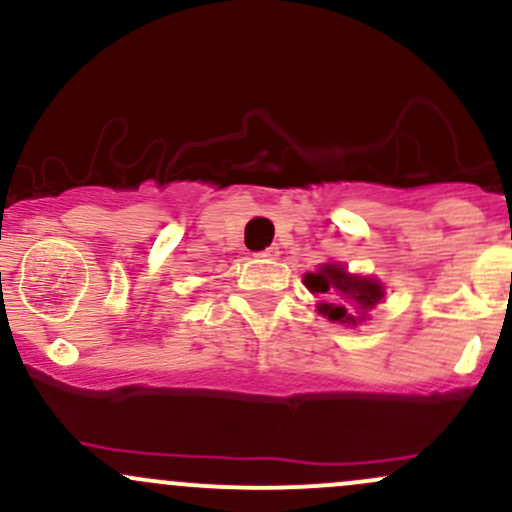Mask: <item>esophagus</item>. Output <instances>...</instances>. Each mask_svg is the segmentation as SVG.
I'll list each match as a JSON object with an SVG mask.
<instances>
[{
  "label": "esophagus",
  "mask_w": 512,
  "mask_h": 512,
  "mask_svg": "<svg viewBox=\"0 0 512 512\" xmlns=\"http://www.w3.org/2000/svg\"><path fill=\"white\" fill-rule=\"evenodd\" d=\"M280 254L278 251V246H268V249H263V251H258V258H276Z\"/></svg>",
  "instance_id": "34e87169"
}]
</instances>
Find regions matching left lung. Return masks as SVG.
I'll use <instances>...</instances> for the list:
<instances>
[{
  "label": "left lung",
  "mask_w": 512,
  "mask_h": 512,
  "mask_svg": "<svg viewBox=\"0 0 512 512\" xmlns=\"http://www.w3.org/2000/svg\"><path fill=\"white\" fill-rule=\"evenodd\" d=\"M305 285L310 293L327 295V302H320V315L339 324H359L368 312L383 300L386 290L376 278L354 276L339 263H322L320 271L305 273Z\"/></svg>",
  "instance_id": "left-lung-1"
}]
</instances>
